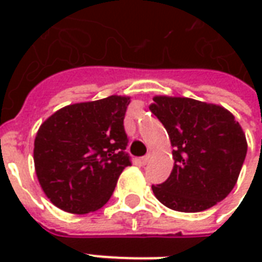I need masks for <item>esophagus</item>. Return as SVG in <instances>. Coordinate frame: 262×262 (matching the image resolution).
<instances>
[{
  "label": "esophagus",
  "mask_w": 262,
  "mask_h": 262,
  "mask_svg": "<svg viewBox=\"0 0 262 262\" xmlns=\"http://www.w3.org/2000/svg\"><path fill=\"white\" fill-rule=\"evenodd\" d=\"M149 159H151V155H149V154H148V155L143 156V158H141V159H140V162H141V164H147L148 162H149Z\"/></svg>",
  "instance_id": "1"
}]
</instances>
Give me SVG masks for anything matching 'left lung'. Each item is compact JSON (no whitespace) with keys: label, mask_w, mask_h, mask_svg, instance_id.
Returning <instances> with one entry per match:
<instances>
[{"label":"left lung","mask_w":262,"mask_h":262,"mask_svg":"<svg viewBox=\"0 0 262 262\" xmlns=\"http://www.w3.org/2000/svg\"><path fill=\"white\" fill-rule=\"evenodd\" d=\"M149 110L163 123L175 163L167 181L152 185L160 203L178 212H201L234 189L248 143L224 107L190 98L155 96Z\"/></svg>","instance_id":"1"}]
</instances>
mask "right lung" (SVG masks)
I'll use <instances>...</instances> for the list:
<instances>
[{"instance_id":"right-lung-1","label":"right lung","mask_w":262,"mask_h":262,"mask_svg":"<svg viewBox=\"0 0 262 262\" xmlns=\"http://www.w3.org/2000/svg\"><path fill=\"white\" fill-rule=\"evenodd\" d=\"M129 96L111 95L69 104L40 125L34 143L35 172L55 207L84 215L110 200L130 166L123 129Z\"/></svg>"}]
</instances>
